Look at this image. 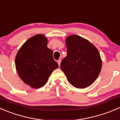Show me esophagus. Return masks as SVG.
Here are the masks:
<instances>
[{
  "mask_svg": "<svg viewBox=\"0 0 120 120\" xmlns=\"http://www.w3.org/2000/svg\"><path fill=\"white\" fill-rule=\"evenodd\" d=\"M57 63H58V64H59V66H60V63H61V59H59V60H57Z\"/></svg>",
  "mask_w": 120,
  "mask_h": 120,
  "instance_id": "obj_1",
  "label": "esophagus"
}]
</instances>
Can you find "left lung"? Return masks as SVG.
Listing matches in <instances>:
<instances>
[{
  "instance_id": "1",
  "label": "left lung",
  "mask_w": 120,
  "mask_h": 120,
  "mask_svg": "<svg viewBox=\"0 0 120 120\" xmlns=\"http://www.w3.org/2000/svg\"><path fill=\"white\" fill-rule=\"evenodd\" d=\"M67 56L60 64L68 82L74 87L84 88L92 84L101 69L98 50L88 40L77 35L66 40Z\"/></svg>"
}]
</instances>
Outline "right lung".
I'll return each mask as SVG.
<instances>
[{
    "label": "right lung",
    "mask_w": 120,
    "mask_h": 120,
    "mask_svg": "<svg viewBox=\"0 0 120 120\" xmlns=\"http://www.w3.org/2000/svg\"><path fill=\"white\" fill-rule=\"evenodd\" d=\"M47 45V38L37 34L24 43L16 56L15 65L19 75L32 88L45 86L52 71L59 67L53 59V51Z\"/></svg>",
    "instance_id": "obj_1"
}]
</instances>
